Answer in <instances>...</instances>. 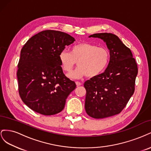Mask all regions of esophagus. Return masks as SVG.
<instances>
[{"mask_svg":"<svg viewBox=\"0 0 151 151\" xmlns=\"http://www.w3.org/2000/svg\"><path fill=\"white\" fill-rule=\"evenodd\" d=\"M76 84L77 86H79L81 85V83H80V82H79V81H76Z\"/></svg>","mask_w":151,"mask_h":151,"instance_id":"esophagus-1","label":"esophagus"}]
</instances>
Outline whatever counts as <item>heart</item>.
<instances>
[{
	"label": "heart",
	"instance_id": "heart-1",
	"mask_svg": "<svg viewBox=\"0 0 151 151\" xmlns=\"http://www.w3.org/2000/svg\"><path fill=\"white\" fill-rule=\"evenodd\" d=\"M109 58L110 55L107 48L87 42L72 46L70 53L62 50L58 55L62 69L67 73L72 72L77 62L79 67L68 75L74 79H80L86 76L92 78L101 74L107 67Z\"/></svg>",
	"mask_w": 151,
	"mask_h": 151
}]
</instances>
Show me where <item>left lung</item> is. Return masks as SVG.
I'll use <instances>...</instances> for the list:
<instances>
[{
  "label": "left lung",
  "instance_id": "left-lung-1",
  "mask_svg": "<svg viewBox=\"0 0 151 151\" xmlns=\"http://www.w3.org/2000/svg\"><path fill=\"white\" fill-rule=\"evenodd\" d=\"M109 50V64L99 76L86 81L85 109L94 118H104L120 113L135 91L138 67L130 48L112 33H96Z\"/></svg>",
  "mask_w": 151,
  "mask_h": 151
}]
</instances>
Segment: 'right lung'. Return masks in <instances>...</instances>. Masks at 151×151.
Here are the masks:
<instances>
[{
  "label": "right lung",
  "instance_id": "obj_1",
  "mask_svg": "<svg viewBox=\"0 0 151 151\" xmlns=\"http://www.w3.org/2000/svg\"><path fill=\"white\" fill-rule=\"evenodd\" d=\"M74 41L63 32L45 30L32 36L22 48L18 90L22 101L32 110L52 115L64 108L76 84L63 74L58 55Z\"/></svg>",
  "mask_w": 151,
  "mask_h": 151
}]
</instances>
